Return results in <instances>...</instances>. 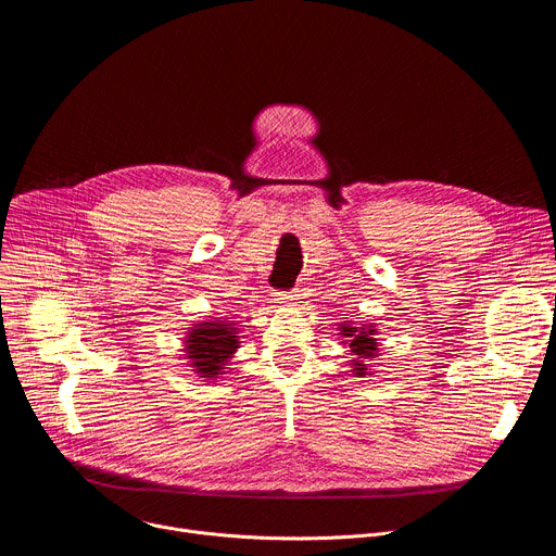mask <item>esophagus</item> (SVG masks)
Here are the masks:
<instances>
[{
	"label": "esophagus",
	"instance_id": "esophagus-1",
	"mask_svg": "<svg viewBox=\"0 0 556 556\" xmlns=\"http://www.w3.org/2000/svg\"><path fill=\"white\" fill-rule=\"evenodd\" d=\"M276 301H278V305H282V307H293V303L298 301V295H295V291H280Z\"/></svg>",
	"mask_w": 556,
	"mask_h": 556
}]
</instances>
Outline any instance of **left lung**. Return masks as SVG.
Wrapping results in <instances>:
<instances>
[{
	"instance_id": "1",
	"label": "left lung",
	"mask_w": 556,
	"mask_h": 556,
	"mask_svg": "<svg viewBox=\"0 0 556 556\" xmlns=\"http://www.w3.org/2000/svg\"><path fill=\"white\" fill-rule=\"evenodd\" d=\"M340 343L343 345H350V352L354 354V358L350 361V365H352V374L354 376H365L367 374V365H365V361L367 358H374V356H380L378 354V350H380V345H378V338H376V333H378V329H376V325L374 323H369V325H352V323H340Z\"/></svg>"
}]
</instances>
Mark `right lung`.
<instances>
[{"instance_id":"add662e5","label":"right lung","mask_w":556,"mask_h":556,"mask_svg":"<svg viewBox=\"0 0 556 556\" xmlns=\"http://www.w3.org/2000/svg\"><path fill=\"white\" fill-rule=\"evenodd\" d=\"M185 358L198 378L216 380L240 348L238 327L229 318H206L189 327L185 338Z\"/></svg>"}]
</instances>
